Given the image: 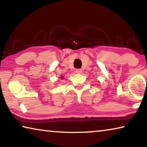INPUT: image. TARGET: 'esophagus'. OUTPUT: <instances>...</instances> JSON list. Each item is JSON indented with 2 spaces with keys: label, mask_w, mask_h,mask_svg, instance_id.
Wrapping results in <instances>:
<instances>
[{
  "label": "esophagus",
  "mask_w": 147,
  "mask_h": 147,
  "mask_svg": "<svg viewBox=\"0 0 147 147\" xmlns=\"http://www.w3.org/2000/svg\"><path fill=\"white\" fill-rule=\"evenodd\" d=\"M82 69H76V73L77 74H80V73H82Z\"/></svg>",
  "instance_id": "obj_1"
}]
</instances>
